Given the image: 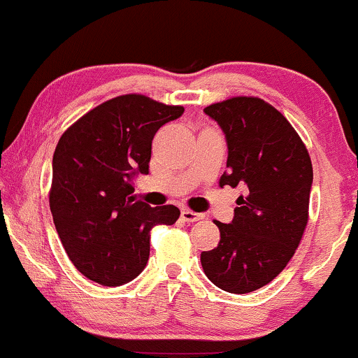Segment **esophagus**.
Segmentation results:
<instances>
[{"instance_id": "esophagus-1", "label": "esophagus", "mask_w": 358, "mask_h": 358, "mask_svg": "<svg viewBox=\"0 0 358 358\" xmlns=\"http://www.w3.org/2000/svg\"><path fill=\"white\" fill-rule=\"evenodd\" d=\"M203 218V215L201 213H195L192 212V210H182V220L187 222V223H193V222H198Z\"/></svg>"}]
</instances>
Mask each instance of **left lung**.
<instances>
[{"mask_svg": "<svg viewBox=\"0 0 358 358\" xmlns=\"http://www.w3.org/2000/svg\"><path fill=\"white\" fill-rule=\"evenodd\" d=\"M220 124L228 146L220 187H243L234 220L217 222L220 243L201 252L212 283L248 294L270 283L294 257L308 222L313 170L288 120L255 96H235L203 110Z\"/></svg>", "mask_w": 358, "mask_h": 358, "instance_id": "left-lung-1", "label": "left lung"}]
</instances>
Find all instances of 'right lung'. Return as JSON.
<instances>
[{
    "label": "right lung",
    "instance_id": "obj_1",
    "mask_svg": "<svg viewBox=\"0 0 358 358\" xmlns=\"http://www.w3.org/2000/svg\"><path fill=\"white\" fill-rule=\"evenodd\" d=\"M183 111L143 94H122L59 138L50 208L68 257L88 280L105 287L131 282L148 262L150 230L178 220L173 205L135 201L131 182L148 175L155 133Z\"/></svg>",
    "mask_w": 358,
    "mask_h": 358
}]
</instances>
